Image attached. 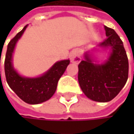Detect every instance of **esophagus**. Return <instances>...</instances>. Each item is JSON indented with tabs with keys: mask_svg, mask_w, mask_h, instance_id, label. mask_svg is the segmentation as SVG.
I'll return each instance as SVG.
<instances>
[{
	"mask_svg": "<svg viewBox=\"0 0 134 134\" xmlns=\"http://www.w3.org/2000/svg\"><path fill=\"white\" fill-rule=\"evenodd\" d=\"M70 61L74 64H78L80 63L81 58L78 53V52L75 49V50H73L70 54Z\"/></svg>",
	"mask_w": 134,
	"mask_h": 134,
	"instance_id": "esophagus-1",
	"label": "esophagus"
}]
</instances>
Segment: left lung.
I'll return each mask as SVG.
<instances>
[{"instance_id":"obj_1","label":"left lung","mask_w":134,"mask_h":134,"mask_svg":"<svg viewBox=\"0 0 134 134\" xmlns=\"http://www.w3.org/2000/svg\"><path fill=\"white\" fill-rule=\"evenodd\" d=\"M107 38L98 45L109 49V57L102 64L96 63L88 52L78 64V82L90 99L107 102L120 93L128 79L129 63L123 43L116 32L105 26Z\"/></svg>"}]
</instances>
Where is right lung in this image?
I'll return each instance as SVG.
<instances>
[{"instance_id":"1","label":"right lung","mask_w":134,"mask_h":134,"mask_svg":"<svg viewBox=\"0 0 134 134\" xmlns=\"http://www.w3.org/2000/svg\"><path fill=\"white\" fill-rule=\"evenodd\" d=\"M27 26L8 45L4 61V71L7 82L15 94L25 102L36 105L49 100L54 94L58 81L66 70L70 64V60L57 61L46 73L37 77H27L20 75L13 67L12 56L15 46Z\"/></svg>"}]
</instances>
